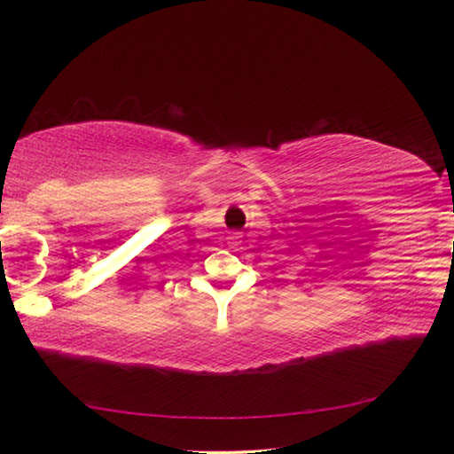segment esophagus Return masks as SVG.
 Listing matches in <instances>:
<instances>
[{
  "mask_svg": "<svg viewBox=\"0 0 454 454\" xmlns=\"http://www.w3.org/2000/svg\"><path fill=\"white\" fill-rule=\"evenodd\" d=\"M240 238H242L240 234H238V232H232V234H230V236H228V244H230V246H232V248H236V246L242 242V240H240Z\"/></svg>",
  "mask_w": 454,
  "mask_h": 454,
  "instance_id": "1",
  "label": "esophagus"
}]
</instances>
